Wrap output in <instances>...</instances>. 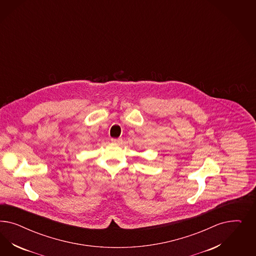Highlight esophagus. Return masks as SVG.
<instances>
[{
  "label": "esophagus",
  "instance_id": "obj_1",
  "mask_svg": "<svg viewBox=\"0 0 256 256\" xmlns=\"http://www.w3.org/2000/svg\"><path fill=\"white\" fill-rule=\"evenodd\" d=\"M121 140H122L116 139V138H112V142H114V144H119V142H121Z\"/></svg>",
  "mask_w": 256,
  "mask_h": 256
}]
</instances>
